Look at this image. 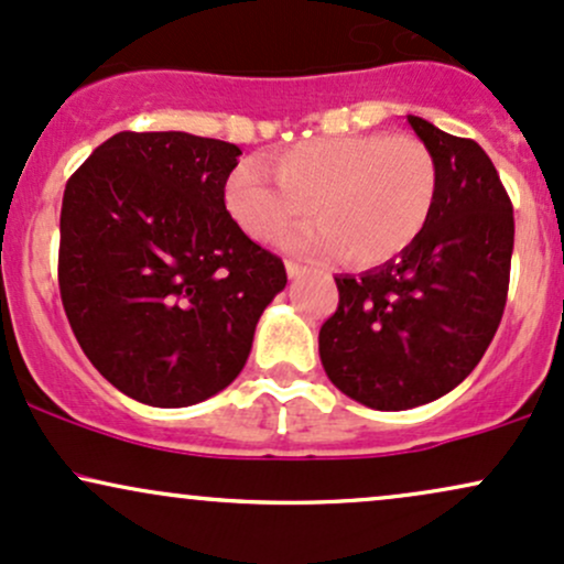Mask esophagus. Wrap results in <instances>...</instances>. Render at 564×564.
Masks as SVG:
<instances>
[{"mask_svg":"<svg viewBox=\"0 0 564 564\" xmlns=\"http://www.w3.org/2000/svg\"><path fill=\"white\" fill-rule=\"evenodd\" d=\"M286 273H289V278L291 281H296V278H300L304 270H302V264H296V262H286Z\"/></svg>","mask_w":564,"mask_h":564,"instance_id":"34e87169","label":"esophagus"}]
</instances>
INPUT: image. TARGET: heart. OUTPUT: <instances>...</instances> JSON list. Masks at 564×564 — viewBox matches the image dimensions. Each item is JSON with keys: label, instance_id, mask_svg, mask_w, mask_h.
<instances>
[{"label": "heart", "instance_id": "heart-1", "mask_svg": "<svg viewBox=\"0 0 564 564\" xmlns=\"http://www.w3.org/2000/svg\"><path fill=\"white\" fill-rule=\"evenodd\" d=\"M270 172L238 164L225 206L254 241H273L310 215L318 225L289 238L291 251L339 249L349 264H381L422 236L437 198V166L411 134H336L270 153Z\"/></svg>", "mask_w": 564, "mask_h": 564}]
</instances>
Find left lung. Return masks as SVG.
I'll return each instance as SVG.
<instances>
[{"instance_id":"1","label":"left lung","mask_w":564,"mask_h":564,"mask_svg":"<svg viewBox=\"0 0 564 564\" xmlns=\"http://www.w3.org/2000/svg\"><path fill=\"white\" fill-rule=\"evenodd\" d=\"M437 166L422 236L360 275H339V307L321 326L328 379L377 411H408L469 377L494 341L509 291L514 215L475 140L408 116Z\"/></svg>"}]
</instances>
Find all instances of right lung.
Listing matches in <instances>:
<instances>
[{
	"label": "right lung",
	"mask_w": 564,
	"mask_h": 564,
	"mask_svg": "<svg viewBox=\"0 0 564 564\" xmlns=\"http://www.w3.org/2000/svg\"><path fill=\"white\" fill-rule=\"evenodd\" d=\"M238 156L232 142L187 132H119L63 193L68 323L89 364L145 405L185 408L225 390L286 286L281 257L225 209Z\"/></svg>",
	"instance_id": "obj_1"
}]
</instances>
